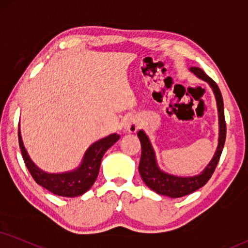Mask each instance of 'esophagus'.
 Masks as SVG:
<instances>
[{"label": "esophagus", "instance_id": "esophagus-1", "mask_svg": "<svg viewBox=\"0 0 248 248\" xmlns=\"http://www.w3.org/2000/svg\"><path fill=\"white\" fill-rule=\"evenodd\" d=\"M139 129V122L136 118H127L125 119L123 123L124 132L127 133H136Z\"/></svg>", "mask_w": 248, "mask_h": 248}]
</instances>
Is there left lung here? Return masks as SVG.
<instances>
[{
	"mask_svg": "<svg viewBox=\"0 0 248 248\" xmlns=\"http://www.w3.org/2000/svg\"><path fill=\"white\" fill-rule=\"evenodd\" d=\"M192 72L197 76L198 78L207 81L209 86L215 94L216 103H217V111H218V125H219V133H218V145L216 148L215 154L209 162L208 166L204 168L201 173L192 177H178L170 175V173L162 171L157 166L156 156L155 152L153 149V146L149 141L147 134L140 130L138 132V138L141 143V157H140L139 163V173L141 176L146 185L149 188L156 192L157 194L167 195L170 198H180L187 195L192 192L197 191L210 179V177L215 171V168L217 166L219 157H221L223 147H224L225 136H227V125H225L224 119V107H223V99L221 91L216 82L212 78L208 77L203 70L197 66H192Z\"/></svg>",
	"mask_w": 248,
	"mask_h": 248,
	"instance_id": "left-lung-1",
	"label": "left lung"
}]
</instances>
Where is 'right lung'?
<instances>
[{"mask_svg": "<svg viewBox=\"0 0 248 248\" xmlns=\"http://www.w3.org/2000/svg\"><path fill=\"white\" fill-rule=\"evenodd\" d=\"M118 134L114 133L91 145L77 169L62 173H49L36 167L34 162L31 160L21 140L20 129H18V140H19L21 155L33 179L51 193L66 198L79 197L92 187L99 175L103 155L116 141H118Z\"/></svg>", "mask_w": 248, "mask_h": 248, "instance_id": "right-lung-1", "label": "right lung"}]
</instances>
